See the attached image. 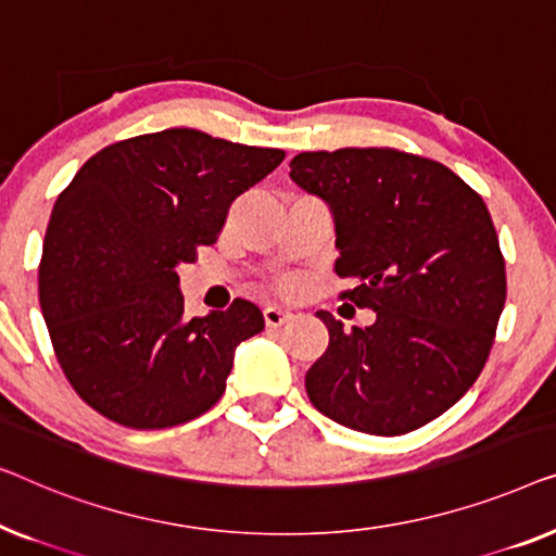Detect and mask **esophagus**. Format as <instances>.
I'll use <instances>...</instances> for the list:
<instances>
[{"label":"esophagus","instance_id":"obj_1","mask_svg":"<svg viewBox=\"0 0 556 556\" xmlns=\"http://www.w3.org/2000/svg\"><path fill=\"white\" fill-rule=\"evenodd\" d=\"M294 315L289 309H281V307H267L264 309V323H267L269 327H281L287 325L289 319H292Z\"/></svg>","mask_w":556,"mask_h":556}]
</instances>
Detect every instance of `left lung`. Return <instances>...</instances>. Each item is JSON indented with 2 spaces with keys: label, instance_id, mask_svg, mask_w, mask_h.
<instances>
[{
  "label": "left lung",
  "instance_id": "left-lung-1",
  "mask_svg": "<svg viewBox=\"0 0 556 556\" xmlns=\"http://www.w3.org/2000/svg\"><path fill=\"white\" fill-rule=\"evenodd\" d=\"M289 178L330 206L342 296L375 323L330 332L304 388L334 424L401 435L431 424L473 386L506 300L486 203L451 168L393 148L300 153Z\"/></svg>",
  "mask_w": 556,
  "mask_h": 556
}]
</instances>
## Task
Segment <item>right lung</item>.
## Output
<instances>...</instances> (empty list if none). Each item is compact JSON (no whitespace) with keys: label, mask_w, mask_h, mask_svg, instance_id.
Segmentation results:
<instances>
[{"label":"right lung","mask_w":556,"mask_h":556,"mask_svg":"<svg viewBox=\"0 0 556 556\" xmlns=\"http://www.w3.org/2000/svg\"><path fill=\"white\" fill-rule=\"evenodd\" d=\"M285 161L279 148L168 128L92 155L54 201L40 304L70 386L100 416L155 431L206 413L262 309L184 315L178 264L214 244L233 199Z\"/></svg>","instance_id":"add662e5"}]
</instances>
